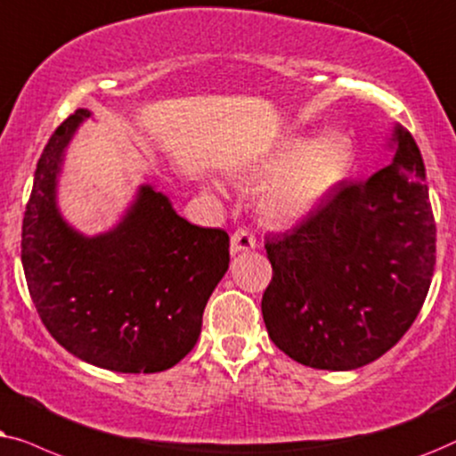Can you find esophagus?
<instances>
[{
    "label": "esophagus",
    "mask_w": 456,
    "mask_h": 456,
    "mask_svg": "<svg viewBox=\"0 0 456 456\" xmlns=\"http://www.w3.org/2000/svg\"><path fill=\"white\" fill-rule=\"evenodd\" d=\"M254 248H256V238H254L248 229H238V232L232 235V250L235 254L254 250Z\"/></svg>",
    "instance_id": "obj_1"
}]
</instances>
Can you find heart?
<instances>
[{
	"label": "heart",
	"mask_w": 456,
	"mask_h": 456,
	"mask_svg": "<svg viewBox=\"0 0 456 456\" xmlns=\"http://www.w3.org/2000/svg\"><path fill=\"white\" fill-rule=\"evenodd\" d=\"M354 148L342 133L317 139L291 135L246 168L252 183H265L258 212L273 227H294L311 218L348 179Z\"/></svg>",
	"instance_id": "obj_1"
}]
</instances>
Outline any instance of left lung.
Returning <instances> with one entry per match:
<instances>
[{"instance_id":"8db88e82","label":"left lung","mask_w":456,"mask_h":456,"mask_svg":"<svg viewBox=\"0 0 456 456\" xmlns=\"http://www.w3.org/2000/svg\"><path fill=\"white\" fill-rule=\"evenodd\" d=\"M392 162L344 183L311 218L266 240L263 319L300 365L352 371L386 354L417 319L436 265V223L415 139L394 125Z\"/></svg>"}]
</instances>
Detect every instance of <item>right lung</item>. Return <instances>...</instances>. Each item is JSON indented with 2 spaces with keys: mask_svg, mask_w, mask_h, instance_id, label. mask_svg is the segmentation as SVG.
Instances as JSON below:
<instances>
[{
  "mask_svg": "<svg viewBox=\"0 0 456 456\" xmlns=\"http://www.w3.org/2000/svg\"><path fill=\"white\" fill-rule=\"evenodd\" d=\"M91 117L53 131L37 162L22 221L24 277L60 346L117 373H158L190 354L210 294L229 269V235L191 224L171 198L142 183L108 232L66 221L58 185L66 151Z\"/></svg>",
  "mask_w": 456,
  "mask_h": 456,
  "instance_id": "right-lung-1",
  "label": "right lung"
}]
</instances>
